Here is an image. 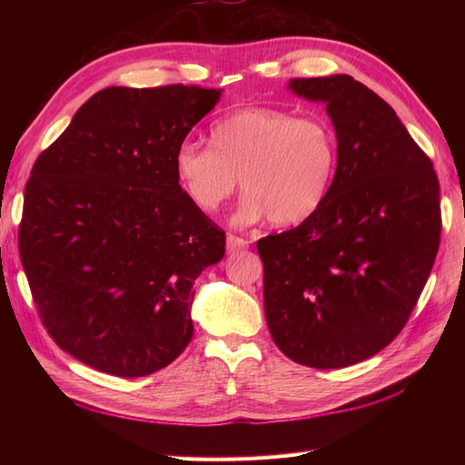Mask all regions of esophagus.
<instances>
[{"instance_id":"esophagus-1","label":"esophagus","mask_w":465,"mask_h":465,"mask_svg":"<svg viewBox=\"0 0 465 465\" xmlns=\"http://www.w3.org/2000/svg\"><path fill=\"white\" fill-rule=\"evenodd\" d=\"M248 248V240L238 238V235H227V252H238Z\"/></svg>"}]
</instances>
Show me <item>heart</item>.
Masks as SVG:
<instances>
[{
    "label": "heart",
    "mask_w": 465,
    "mask_h": 465,
    "mask_svg": "<svg viewBox=\"0 0 465 465\" xmlns=\"http://www.w3.org/2000/svg\"><path fill=\"white\" fill-rule=\"evenodd\" d=\"M338 145L322 117L275 107H243L217 120L212 145L183 140L175 147V180L197 210L213 213L238 185L245 190L235 225L270 217L295 225L323 205L335 175Z\"/></svg>",
    "instance_id": "1"
}]
</instances>
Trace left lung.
<instances>
[{
  "mask_svg": "<svg viewBox=\"0 0 465 465\" xmlns=\"http://www.w3.org/2000/svg\"><path fill=\"white\" fill-rule=\"evenodd\" d=\"M328 112L338 163L323 205L258 242L263 310L295 363L338 370L381 351L406 325L440 248V183L390 104L351 75L290 80Z\"/></svg>",
  "mask_w": 465,
  "mask_h": 465,
  "instance_id": "1",
  "label": "left lung"
}]
</instances>
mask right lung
Segmentation results:
<instances>
[{
  "label": "right lung",
  "instance_id": "obj_1",
  "mask_svg": "<svg viewBox=\"0 0 465 465\" xmlns=\"http://www.w3.org/2000/svg\"><path fill=\"white\" fill-rule=\"evenodd\" d=\"M220 97L107 87L34 163L24 272L47 333L97 371L142 378L192 341L193 282L222 262L225 233L182 192L173 153Z\"/></svg>",
  "mask_w": 465,
  "mask_h": 465
}]
</instances>
